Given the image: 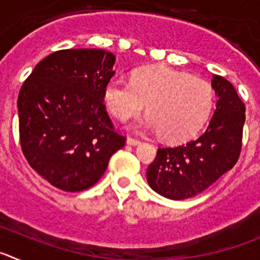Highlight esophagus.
I'll return each instance as SVG.
<instances>
[{"label": "esophagus", "instance_id": "34e87169", "mask_svg": "<svg viewBox=\"0 0 260 260\" xmlns=\"http://www.w3.org/2000/svg\"><path fill=\"white\" fill-rule=\"evenodd\" d=\"M126 143L130 144V146H137V144H139V141H138V139H135V138L127 137V139H126Z\"/></svg>", "mask_w": 260, "mask_h": 260}]
</instances>
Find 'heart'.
Instances as JSON below:
<instances>
[{"label":"heart","instance_id":"heart-1","mask_svg":"<svg viewBox=\"0 0 260 260\" xmlns=\"http://www.w3.org/2000/svg\"><path fill=\"white\" fill-rule=\"evenodd\" d=\"M104 103L119 121L139 114L147 104L148 117L139 127L157 130L164 141L176 143L194 137L206 123L213 107V89L208 82L183 71L150 66L135 70L132 83L110 79Z\"/></svg>","mask_w":260,"mask_h":260}]
</instances>
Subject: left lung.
I'll use <instances>...</instances> for the list:
<instances>
[{"instance_id": "1", "label": "left lung", "mask_w": 260, "mask_h": 260, "mask_svg": "<svg viewBox=\"0 0 260 260\" xmlns=\"http://www.w3.org/2000/svg\"><path fill=\"white\" fill-rule=\"evenodd\" d=\"M216 110L199 138L176 147H158L147 168L151 189L168 199L182 201L201 194L236 165L242 147L245 104L233 84L213 75Z\"/></svg>"}]
</instances>
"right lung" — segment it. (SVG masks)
<instances>
[{
    "label": "right lung",
    "instance_id": "1",
    "mask_svg": "<svg viewBox=\"0 0 260 260\" xmlns=\"http://www.w3.org/2000/svg\"><path fill=\"white\" fill-rule=\"evenodd\" d=\"M114 54L103 49L57 50L35 66L18 96L23 155L63 191H83L125 146L104 105Z\"/></svg>",
    "mask_w": 260,
    "mask_h": 260
}]
</instances>
